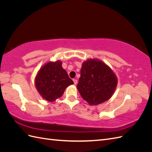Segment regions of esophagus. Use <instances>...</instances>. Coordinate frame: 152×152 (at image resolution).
<instances>
[{
    "label": "esophagus",
    "mask_w": 152,
    "mask_h": 152,
    "mask_svg": "<svg viewBox=\"0 0 152 152\" xmlns=\"http://www.w3.org/2000/svg\"><path fill=\"white\" fill-rule=\"evenodd\" d=\"M73 83H74V84H77V79H73Z\"/></svg>",
    "instance_id": "obj_1"
}]
</instances>
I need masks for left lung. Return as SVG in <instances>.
Masks as SVG:
<instances>
[{
	"label": "left lung",
	"instance_id": "obj_1",
	"mask_svg": "<svg viewBox=\"0 0 152 152\" xmlns=\"http://www.w3.org/2000/svg\"><path fill=\"white\" fill-rule=\"evenodd\" d=\"M117 85L113 71L97 59H87L82 63L77 89L82 98L91 105H98L112 97Z\"/></svg>",
	"mask_w": 152,
	"mask_h": 152
}]
</instances>
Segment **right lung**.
<instances>
[{"mask_svg": "<svg viewBox=\"0 0 152 152\" xmlns=\"http://www.w3.org/2000/svg\"><path fill=\"white\" fill-rule=\"evenodd\" d=\"M35 87L40 96L53 102L60 98L66 87L73 84L67 72L62 68L61 62H48L39 71L35 77Z\"/></svg>", "mask_w": 152, "mask_h": 152, "instance_id": "obj_1", "label": "right lung"}]
</instances>
